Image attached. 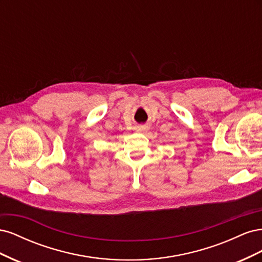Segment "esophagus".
<instances>
[{
	"mask_svg": "<svg viewBox=\"0 0 262 262\" xmlns=\"http://www.w3.org/2000/svg\"><path fill=\"white\" fill-rule=\"evenodd\" d=\"M137 132H144L147 130V126L146 125H137L136 128H134Z\"/></svg>",
	"mask_w": 262,
	"mask_h": 262,
	"instance_id": "1",
	"label": "esophagus"
}]
</instances>
